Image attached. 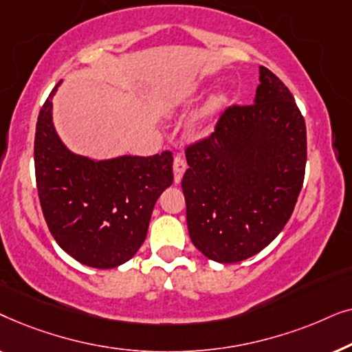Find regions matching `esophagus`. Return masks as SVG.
<instances>
[{"instance_id":"esophagus-1","label":"esophagus","mask_w":352,"mask_h":352,"mask_svg":"<svg viewBox=\"0 0 352 352\" xmlns=\"http://www.w3.org/2000/svg\"><path fill=\"white\" fill-rule=\"evenodd\" d=\"M186 168H187V165H186L184 158L179 157V155H176L175 157V162H173V175H175V182H176V184H179V182H181L182 175H184V173H186Z\"/></svg>"}]
</instances>
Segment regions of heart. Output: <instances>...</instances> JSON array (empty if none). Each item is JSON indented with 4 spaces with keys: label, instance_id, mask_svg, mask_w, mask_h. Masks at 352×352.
Instances as JSON below:
<instances>
[{
    "label": "heart",
    "instance_id": "1",
    "mask_svg": "<svg viewBox=\"0 0 352 352\" xmlns=\"http://www.w3.org/2000/svg\"><path fill=\"white\" fill-rule=\"evenodd\" d=\"M228 102V94L226 93H218L214 96H211L208 102L205 105V110H204V115L205 117H211V115H214L218 110L223 107V105Z\"/></svg>",
    "mask_w": 352,
    "mask_h": 352
}]
</instances>
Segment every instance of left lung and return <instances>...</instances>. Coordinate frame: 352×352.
<instances>
[{
    "mask_svg": "<svg viewBox=\"0 0 352 352\" xmlns=\"http://www.w3.org/2000/svg\"><path fill=\"white\" fill-rule=\"evenodd\" d=\"M186 158L192 243L213 261H243L280 234L295 208L305 181V118L290 89L259 67L253 104L226 109Z\"/></svg>",
    "mask_w": 352,
    "mask_h": 352,
    "instance_id": "8db88e82",
    "label": "left lung"
}]
</instances>
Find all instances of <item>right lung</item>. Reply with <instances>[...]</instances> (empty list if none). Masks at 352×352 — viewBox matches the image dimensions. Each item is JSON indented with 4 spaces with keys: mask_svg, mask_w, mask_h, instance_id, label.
I'll use <instances>...</instances> for the list:
<instances>
[{
    "mask_svg": "<svg viewBox=\"0 0 352 352\" xmlns=\"http://www.w3.org/2000/svg\"><path fill=\"white\" fill-rule=\"evenodd\" d=\"M51 91L38 115L35 175L46 224L76 261L112 269L131 259L147 235L162 192L173 184V153L93 160L60 141L52 123Z\"/></svg>",
    "mask_w": 352,
    "mask_h": 352,
    "instance_id": "add662e5",
    "label": "right lung"
}]
</instances>
